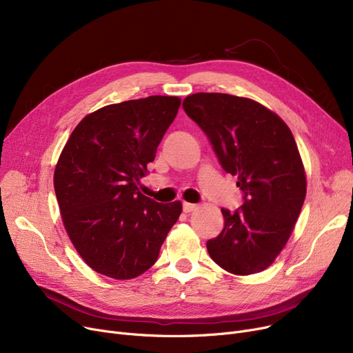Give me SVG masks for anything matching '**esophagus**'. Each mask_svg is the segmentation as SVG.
<instances>
[{
	"mask_svg": "<svg viewBox=\"0 0 353 353\" xmlns=\"http://www.w3.org/2000/svg\"><path fill=\"white\" fill-rule=\"evenodd\" d=\"M196 209H197V205H193V203H188V201L183 203V212L190 213V212H193Z\"/></svg>",
	"mask_w": 353,
	"mask_h": 353,
	"instance_id": "esophagus-1",
	"label": "esophagus"
}]
</instances>
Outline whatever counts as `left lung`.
<instances>
[{"instance_id":"8db88e82","label":"left lung","mask_w":353,"mask_h":353,"mask_svg":"<svg viewBox=\"0 0 353 353\" xmlns=\"http://www.w3.org/2000/svg\"><path fill=\"white\" fill-rule=\"evenodd\" d=\"M183 108L243 193L242 208L221 209L225 226L208 240V252L230 273L262 272L288 243L306 196L293 134L279 116L245 97L196 92L184 99Z\"/></svg>"}]
</instances>
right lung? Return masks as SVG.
Returning <instances> with one entry per match:
<instances>
[{"mask_svg":"<svg viewBox=\"0 0 353 353\" xmlns=\"http://www.w3.org/2000/svg\"><path fill=\"white\" fill-rule=\"evenodd\" d=\"M180 103L150 96L105 105L63 148L55 196L74 248L97 273L125 281L150 269L181 213L180 201L163 205L139 192Z\"/></svg>","mask_w":353,"mask_h":353,"instance_id":"obj_1","label":"right lung"}]
</instances>
